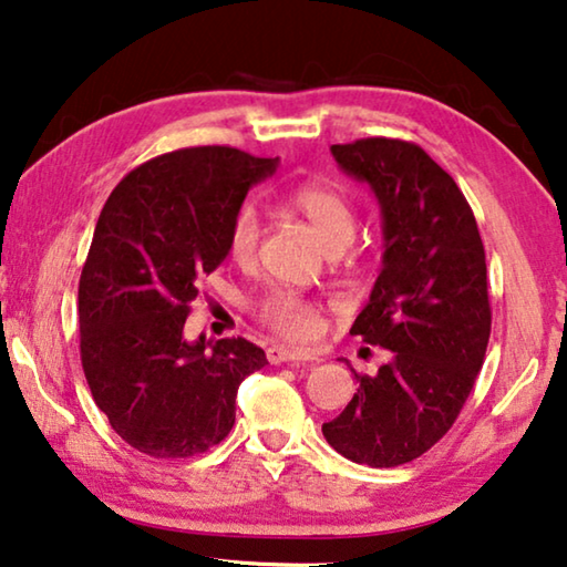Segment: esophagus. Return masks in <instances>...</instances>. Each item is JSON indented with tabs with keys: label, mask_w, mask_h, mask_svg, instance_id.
<instances>
[{
	"label": "esophagus",
	"mask_w": 567,
	"mask_h": 567,
	"mask_svg": "<svg viewBox=\"0 0 567 567\" xmlns=\"http://www.w3.org/2000/svg\"><path fill=\"white\" fill-rule=\"evenodd\" d=\"M267 361L272 365H280V363H295V361H316V358L308 353H300V350L285 348V346H272V348H267Z\"/></svg>",
	"instance_id": "34e87169"
}]
</instances>
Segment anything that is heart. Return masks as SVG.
Segmentation results:
<instances>
[{"instance_id": "1", "label": "heart", "mask_w": 567, "mask_h": 567, "mask_svg": "<svg viewBox=\"0 0 567 567\" xmlns=\"http://www.w3.org/2000/svg\"><path fill=\"white\" fill-rule=\"evenodd\" d=\"M287 209L298 214L310 224L318 239L332 249H343L355 235V214L353 206L343 194L336 188L322 184H305L292 188L285 196ZM259 217L251 206H241V209L231 217L229 231H227V251L229 257L239 265H247L257 255L259 245ZM259 318H262L269 328L280 332V336L298 340V343H308V340L318 338L322 330V312L316 300L302 298L295 292H272L259 302Z\"/></svg>"}]
</instances>
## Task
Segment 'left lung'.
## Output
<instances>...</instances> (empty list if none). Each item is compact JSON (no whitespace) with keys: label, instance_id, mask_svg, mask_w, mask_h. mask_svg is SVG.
I'll use <instances>...</instances> for the list:
<instances>
[{"label":"left lung","instance_id":"obj_1","mask_svg":"<svg viewBox=\"0 0 567 567\" xmlns=\"http://www.w3.org/2000/svg\"><path fill=\"white\" fill-rule=\"evenodd\" d=\"M336 164L381 206L383 267L350 336L385 348L379 373L322 436L346 460L399 466L429 452L460 416L489 343L487 262L460 186L416 143L330 146Z\"/></svg>","mask_w":567,"mask_h":567}]
</instances>
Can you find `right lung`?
I'll use <instances>...</instances> for the list:
<instances>
[{
    "instance_id": "1",
    "label": "right lung",
    "mask_w": 567,
    "mask_h": 567,
    "mask_svg": "<svg viewBox=\"0 0 567 567\" xmlns=\"http://www.w3.org/2000/svg\"><path fill=\"white\" fill-rule=\"evenodd\" d=\"M277 158L229 146L171 151L107 196L78 287L80 358L125 444L186 460L235 426L239 383L267 365L245 338L186 340L199 282L227 259L231 217Z\"/></svg>"
}]
</instances>
